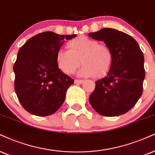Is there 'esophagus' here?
<instances>
[{
	"instance_id": "obj_1",
	"label": "esophagus",
	"mask_w": 155,
	"mask_h": 155,
	"mask_svg": "<svg viewBox=\"0 0 155 155\" xmlns=\"http://www.w3.org/2000/svg\"><path fill=\"white\" fill-rule=\"evenodd\" d=\"M74 83L76 84H81L84 83V80L75 79V81H74Z\"/></svg>"
}]
</instances>
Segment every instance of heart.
<instances>
[{"label":"heart","instance_id":"b5f03b06","mask_svg":"<svg viewBox=\"0 0 155 155\" xmlns=\"http://www.w3.org/2000/svg\"><path fill=\"white\" fill-rule=\"evenodd\" d=\"M68 50H59L56 63L59 68L66 74H72L81 63L84 66L79 73L81 76L102 77L110 70L113 54L110 48L100 45L97 40L81 36L67 43Z\"/></svg>","mask_w":155,"mask_h":155}]
</instances>
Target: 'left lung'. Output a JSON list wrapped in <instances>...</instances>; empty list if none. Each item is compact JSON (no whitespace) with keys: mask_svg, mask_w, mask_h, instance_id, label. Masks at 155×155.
I'll return each instance as SVG.
<instances>
[{"mask_svg":"<svg viewBox=\"0 0 155 155\" xmlns=\"http://www.w3.org/2000/svg\"><path fill=\"white\" fill-rule=\"evenodd\" d=\"M88 35L103 41L113 54L110 70L105 77L95 81L89 103L104 116L124 114L136 105L142 94L145 77L142 51L133 37L116 29L103 28Z\"/></svg>","mask_w":155,"mask_h":155,"instance_id":"8db88e82","label":"left lung"}]
</instances>
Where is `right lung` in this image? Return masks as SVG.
<instances>
[{
    "instance_id": "add662e5",
    "label": "right lung",
    "mask_w": 155,
    "mask_h": 155,
    "mask_svg": "<svg viewBox=\"0 0 155 155\" xmlns=\"http://www.w3.org/2000/svg\"><path fill=\"white\" fill-rule=\"evenodd\" d=\"M76 37L45 31L27 40L18 50L14 66V89L22 107L31 114H53L64 102L74 80L58 68L56 53L64 40Z\"/></svg>"
}]
</instances>
